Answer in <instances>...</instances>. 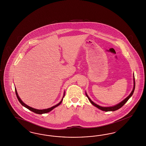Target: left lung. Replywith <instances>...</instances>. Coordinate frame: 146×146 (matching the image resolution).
<instances>
[{
  "label": "left lung",
  "instance_id": "1",
  "mask_svg": "<svg viewBox=\"0 0 146 146\" xmlns=\"http://www.w3.org/2000/svg\"><path fill=\"white\" fill-rule=\"evenodd\" d=\"M135 88V77L134 76V88H133V91H131V94H130L128 96L125 98V99H124L123 101H122L121 103H119V104H117V105H115V106H110V107H103V106H100L99 105L96 104V103H94V102H93L91 99L88 97V94L86 92V96L88 97V99L90 100V102H91V103L94 105V106H95L96 107H97V108H98L100 110H102V111H116L117 110L120 109L121 107H122L123 105H124L125 104V103L132 96L134 92Z\"/></svg>",
  "mask_w": 146,
  "mask_h": 146
}]
</instances>
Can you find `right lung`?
Returning <instances> with one entry per match:
<instances>
[{"label": "right lung", "mask_w": 146, "mask_h": 146, "mask_svg": "<svg viewBox=\"0 0 146 146\" xmlns=\"http://www.w3.org/2000/svg\"><path fill=\"white\" fill-rule=\"evenodd\" d=\"M15 92H16V96H17V97L18 100V101L19 102V103H20L22 105H23V106H24L25 108H27L28 109H29V110H30V111H33V112H35L36 113H37V114H43V113H47V112H49L52 111V109H54L55 108L57 107L58 106V105H60V104L61 103V102H62L63 98H64V94H65V92H64V96H63L62 99V100L60 101V103H58V104L54 105V106H53L52 107H51V108H48V109H46L38 110V109H34V108H31V107H30L29 106H28V105L25 104L24 103H23V102H22V100L21 99V98H19V97L18 96V94L17 92V90H16V88H15Z\"/></svg>", "instance_id": "add662e5"}]
</instances>
